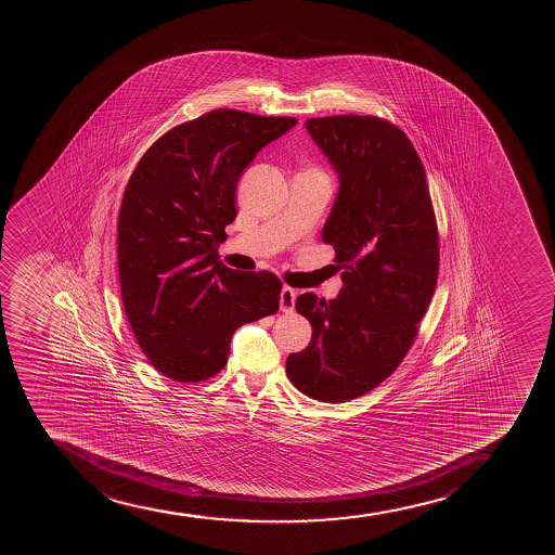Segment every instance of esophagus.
Segmentation results:
<instances>
[{
    "label": "esophagus",
    "instance_id": "esophagus-1",
    "mask_svg": "<svg viewBox=\"0 0 555 555\" xmlns=\"http://www.w3.org/2000/svg\"><path fill=\"white\" fill-rule=\"evenodd\" d=\"M294 301H296V291L291 287H283L281 288L280 294V307L281 311H293L294 309Z\"/></svg>",
    "mask_w": 555,
    "mask_h": 555
}]
</instances>
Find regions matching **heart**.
Returning a JSON list of instances; mask_svg holds the SVG:
<instances>
[{
    "instance_id": "1",
    "label": "heart",
    "mask_w": 555,
    "mask_h": 555,
    "mask_svg": "<svg viewBox=\"0 0 555 555\" xmlns=\"http://www.w3.org/2000/svg\"><path fill=\"white\" fill-rule=\"evenodd\" d=\"M311 170H314V172H322V170H319V168H311Z\"/></svg>"
}]
</instances>
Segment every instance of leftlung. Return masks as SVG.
<instances>
[{
    "mask_svg": "<svg viewBox=\"0 0 555 555\" xmlns=\"http://www.w3.org/2000/svg\"><path fill=\"white\" fill-rule=\"evenodd\" d=\"M307 131L340 178L322 238L335 248L343 288L296 309L311 343L287 359L312 400L350 402L376 389L413 346L439 275V231L426 170L408 134L379 116L309 118Z\"/></svg>",
    "mask_w": 555,
    "mask_h": 555,
    "instance_id": "left-lung-1",
    "label": "left lung"
}]
</instances>
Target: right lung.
<instances>
[{
  "instance_id": "obj_1",
  "label": "right lung",
  "mask_w": 555,
  "mask_h": 555,
  "mask_svg": "<svg viewBox=\"0 0 555 555\" xmlns=\"http://www.w3.org/2000/svg\"><path fill=\"white\" fill-rule=\"evenodd\" d=\"M291 116L217 108L179 124L134 166L118 215L121 301L147 361L178 383L217 376L233 333L280 309L281 280L218 261L236 183Z\"/></svg>"
}]
</instances>
